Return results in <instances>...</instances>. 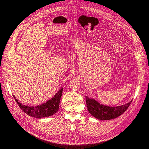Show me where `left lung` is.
<instances>
[{
  "label": "left lung",
  "mask_w": 149,
  "mask_h": 149,
  "mask_svg": "<svg viewBox=\"0 0 149 149\" xmlns=\"http://www.w3.org/2000/svg\"><path fill=\"white\" fill-rule=\"evenodd\" d=\"M87 110L92 116L100 120H110L115 119L122 115L131 105L132 100L125 105L116 107H110L100 104L93 98L86 96Z\"/></svg>",
  "instance_id": "1"
}]
</instances>
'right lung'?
Here are the masks:
<instances>
[{"mask_svg": "<svg viewBox=\"0 0 149 149\" xmlns=\"http://www.w3.org/2000/svg\"><path fill=\"white\" fill-rule=\"evenodd\" d=\"M62 91L63 88L62 87L52 98L47 101L46 103H42L40 105L32 106V107L22 104L17 99L15 98V95L13 96L18 106L26 114L32 117L37 118V119H42V118L52 116L57 113L59 109L60 101L62 95Z\"/></svg>", "mask_w": 149, "mask_h": 149, "instance_id": "1", "label": "right lung"}]
</instances>
